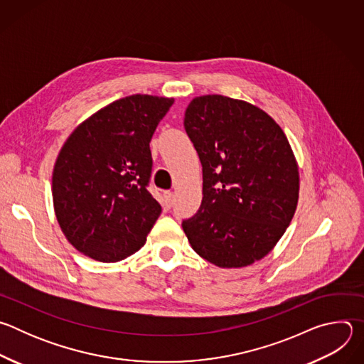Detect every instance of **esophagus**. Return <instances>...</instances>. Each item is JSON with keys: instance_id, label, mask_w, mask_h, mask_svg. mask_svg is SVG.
<instances>
[{"instance_id": "esophagus-1", "label": "esophagus", "mask_w": 364, "mask_h": 364, "mask_svg": "<svg viewBox=\"0 0 364 364\" xmlns=\"http://www.w3.org/2000/svg\"><path fill=\"white\" fill-rule=\"evenodd\" d=\"M173 201H174V194L171 191H166L163 196V207L166 210H168L173 205Z\"/></svg>"}]
</instances>
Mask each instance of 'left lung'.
I'll return each mask as SVG.
<instances>
[{"label": "left lung", "instance_id": "obj_1", "mask_svg": "<svg viewBox=\"0 0 364 364\" xmlns=\"http://www.w3.org/2000/svg\"><path fill=\"white\" fill-rule=\"evenodd\" d=\"M184 128L203 167L200 209L183 222L191 247L219 268L261 261L298 204L299 173L287 135L261 108L222 95L194 97Z\"/></svg>", "mask_w": 364, "mask_h": 364}]
</instances>
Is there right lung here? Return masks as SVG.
Returning a JSON list of instances; mask_svg holds the SVG:
<instances>
[{
	"label": "right lung",
	"instance_id": "right-lung-1",
	"mask_svg": "<svg viewBox=\"0 0 364 364\" xmlns=\"http://www.w3.org/2000/svg\"><path fill=\"white\" fill-rule=\"evenodd\" d=\"M173 97L131 95L99 109L69 135L53 168L58 222L70 245L99 262L138 252L161 213L148 191L149 142Z\"/></svg>",
	"mask_w": 364,
	"mask_h": 364
}]
</instances>
